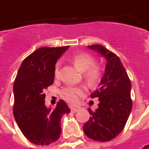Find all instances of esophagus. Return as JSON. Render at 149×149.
Masks as SVG:
<instances>
[{"instance_id":"34e87169","label":"esophagus","mask_w":149,"mask_h":149,"mask_svg":"<svg viewBox=\"0 0 149 149\" xmlns=\"http://www.w3.org/2000/svg\"><path fill=\"white\" fill-rule=\"evenodd\" d=\"M79 107H75V106H71V107H70V110H71V111L74 112V113L77 112V111H79Z\"/></svg>"}]
</instances>
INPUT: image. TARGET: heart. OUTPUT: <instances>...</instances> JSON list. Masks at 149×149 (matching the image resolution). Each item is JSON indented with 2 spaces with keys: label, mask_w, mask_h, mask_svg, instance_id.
Here are the masks:
<instances>
[{
  "label": "heart",
  "mask_w": 149,
  "mask_h": 149,
  "mask_svg": "<svg viewBox=\"0 0 149 149\" xmlns=\"http://www.w3.org/2000/svg\"><path fill=\"white\" fill-rule=\"evenodd\" d=\"M72 61L75 67L83 72V77L90 85H95L99 81L101 77V67L99 65L93 63V58L88 53L77 54L72 57ZM60 69V63H56L55 66V75L57 76ZM84 92L83 87L67 86L61 90V96L65 100L74 102L78 97Z\"/></svg>",
  "instance_id": "b5f03b06"
}]
</instances>
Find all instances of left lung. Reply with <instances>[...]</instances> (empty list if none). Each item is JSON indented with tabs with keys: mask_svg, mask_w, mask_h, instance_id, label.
Instances as JSON below:
<instances>
[{
	"mask_svg": "<svg viewBox=\"0 0 149 149\" xmlns=\"http://www.w3.org/2000/svg\"><path fill=\"white\" fill-rule=\"evenodd\" d=\"M89 49L101 54L106 60L104 75L98 88L91 97H97L98 108L93 111L84 125V132L96 141L107 142L123 130L132 109L131 83L118 56L102 45H91Z\"/></svg>",
	"mask_w": 149,
	"mask_h": 149,
	"instance_id": "1",
	"label": "left lung"
}]
</instances>
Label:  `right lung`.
<instances>
[{
  "instance_id": "add662e5",
  "label": "right lung",
  "mask_w": 149,
  "mask_h": 149,
  "mask_svg": "<svg viewBox=\"0 0 149 149\" xmlns=\"http://www.w3.org/2000/svg\"><path fill=\"white\" fill-rule=\"evenodd\" d=\"M69 46L41 47L21 64L14 83L13 113L19 128L31 143L48 145L61 134V119L70 110L60 100L56 108L45 106L43 91L54 82L55 65Z\"/></svg>"
}]
</instances>
